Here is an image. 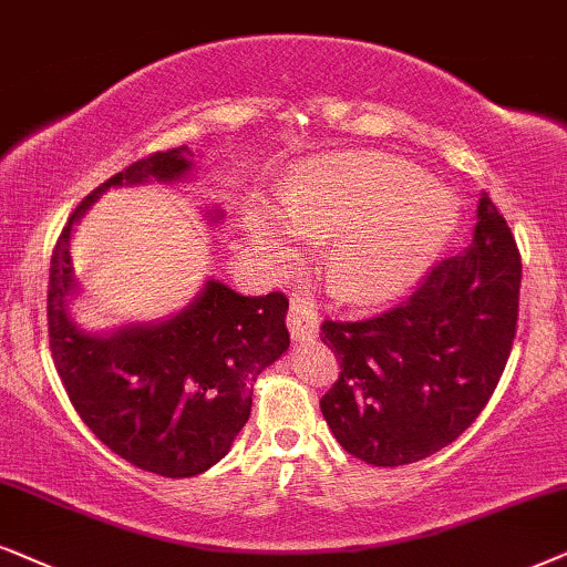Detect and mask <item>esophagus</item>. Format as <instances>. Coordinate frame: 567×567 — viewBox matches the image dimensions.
Instances as JSON below:
<instances>
[{
    "label": "esophagus",
    "instance_id": "34e87169",
    "mask_svg": "<svg viewBox=\"0 0 567 567\" xmlns=\"http://www.w3.org/2000/svg\"><path fill=\"white\" fill-rule=\"evenodd\" d=\"M288 329L296 342H313V339L319 337V313H316L306 300H292L288 313Z\"/></svg>",
    "mask_w": 567,
    "mask_h": 567
}]
</instances>
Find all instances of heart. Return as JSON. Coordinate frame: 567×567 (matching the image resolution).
Listing matches in <instances>:
<instances>
[{
  "mask_svg": "<svg viewBox=\"0 0 567 567\" xmlns=\"http://www.w3.org/2000/svg\"><path fill=\"white\" fill-rule=\"evenodd\" d=\"M279 209L251 199L240 209L248 254L279 264L306 236H327L323 269L337 298L375 306L410 288L458 223V205L417 165L379 153L311 161L277 194Z\"/></svg>",
  "mask_w": 567,
  "mask_h": 567,
  "instance_id": "obj_1",
  "label": "heart"
}]
</instances>
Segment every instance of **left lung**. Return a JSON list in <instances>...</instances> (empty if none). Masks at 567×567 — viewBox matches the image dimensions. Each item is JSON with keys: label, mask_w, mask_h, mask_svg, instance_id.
Here are the masks:
<instances>
[{"label": "left lung", "mask_w": 567, "mask_h": 567, "mask_svg": "<svg viewBox=\"0 0 567 567\" xmlns=\"http://www.w3.org/2000/svg\"><path fill=\"white\" fill-rule=\"evenodd\" d=\"M518 288L516 240L482 192L470 248L433 267L410 300L375 319L323 321L339 381L321 412L339 446L373 466H402L454 443L505 371Z\"/></svg>", "instance_id": "8db88e82"}]
</instances>
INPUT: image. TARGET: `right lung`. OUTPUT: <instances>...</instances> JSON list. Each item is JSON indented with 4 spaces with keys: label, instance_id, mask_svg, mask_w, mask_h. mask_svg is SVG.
Instances as JSON below:
<instances>
[{
    "label": "right lung",
    "instance_id": "1",
    "mask_svg": "<svg viewBox=\"0 0 567 567\" xmlns=\"http://www.w3.org/2000/svg\"><path fill=\"white\" fill-rule=\"evenodd\" d=\"M194 173L192 150L176 147L111 176L72 213L49 275L51 352L74 410L113 454L173 480L207 472L230 451L251 414L256 375L290 347L288 300L279 292L240 296L209 277L165 319L85 329L72 313L82 296L72 233L109 188L178 186ZM202 215L207 225L225 217L220 205Z\"/></svg>",
    "mask_w": 567,
    "mask_h": 567
}]
</instances>
